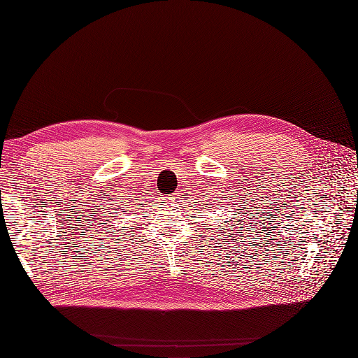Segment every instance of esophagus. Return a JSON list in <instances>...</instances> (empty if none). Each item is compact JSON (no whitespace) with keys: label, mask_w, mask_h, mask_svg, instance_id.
I'll return each mask as SVG.
<instances>
[{"label":"esophagus","mask_w":358,"mask_h":358,"mask_svg":"<svg viewBox=\"0 0 358 358\" xmlns=\"http://www.w3.org/2000/svg\"><path fill=\"white\" fill-rule=\"evenodd\" d=\"M173 199H174V197H173Z\"/></svg>","instance_id":"esophagus-1"}]
</instances>
